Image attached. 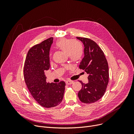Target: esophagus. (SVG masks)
Returning <instances> with one entry per match:
<instances>
[{"mask_svg":"<svg viewBox=\"0 0 134 134\" xmlns=\"http://www.w3.org/2000/svg\"><path fill=\"white\" fill-rule=\"evenodd\" d=\"M66 83L67 84L70 85V84H72V83H74V81H71V80H67V81H66Z\"/></svg>","mask_w":134,"mask_h":134,"instance_id":"obj_1","label":"esophagus"}]
</instances>
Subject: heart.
<instances>
[{
    "label": "heart",
    "mask_w": 134,
    "mask_h": 134,
    "mask_svg": "<svg viewBox=\"0 0 134 134\" xmlns=\"http://www.w3.org/2000/svg\"><path fill=\"white\" fill-rule=\"evenodd\" d=\"M56 46L61 50L67 53L70 58L74 62H77L81 59L83 54L82 46L71 40L63 39L59 40Z\"/></svg>",
    "instance_id": "obj_1"
}]
</instances>
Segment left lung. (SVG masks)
Returning <instances> with one entry per match:
<instances>
[{
	"label": "left lung",
	"instance_id": "obj_1",
	"mask_svg": "<svg viewBox=\"0 0 134 134\" xmlns=\"http://www.w3.org/2000/svg\"><path fill=\"white\" fill-rule=\"evenodd\" d=\"M84 45L83 58L80 62V68L88 74V82L83 83L78 93L81 102L91 103L100 99L106 91L109 82V67L104 54L99 46L87 38L76 37Z\"/></svg>",
	"mask_w": 134,
	"mask_h": 134
}]
</instances>
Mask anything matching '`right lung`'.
Instances as JSON below:
<instances>
[{
    "label": "right lung",
    "mask_w": 134,
    "mask_h": 134,
    "mask_svg": "<svg viewBox=\"0 0 134 134\" xmlns=\"http://www.w3.org/2000/svg\"><path fill=\"white\" fill-rule=\"evenodd\" d=\"M53 37L34 46L27 52L24 67L27 87L35 101L44 108H52L62 102L66 84L47 83L45 71L50 68L49 53Z\"/></svg>",
    "instance_id": "right-lung-1"
}]
</instances>
